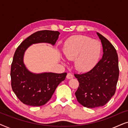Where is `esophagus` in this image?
<instances>
[{
    "instance_id": "esophagus-1",
    "label": "esophagus",
    "mask_w": 128,
    "mask_h": 128,
    "mask_svg": "<svg viewBox=\"0 0 128 128\" xmlns=\"http://www.w3.org/2000/svg\"><path fill=\"white\" fill-rule=\"evenodd\" d=\"M66 78H67L68 79H70V78H73V75L70 73H68L67 76H66Z\"/></svg>"
}]
</instances>
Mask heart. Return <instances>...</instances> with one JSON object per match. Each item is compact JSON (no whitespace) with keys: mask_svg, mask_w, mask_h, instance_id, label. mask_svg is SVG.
<instances>
[{"mask_svg":"<svg viewBox=\"0 0 128 128\" xmlns=\"http://www.w3.org/2000/svg\"><path fill=\"white\" fill-rule=\"evenodd\" d=\"M101 50L100 42L84 36L69 38L63 48L66 58L74 60L75 68L82 72H86L94 67L100 57Z\"/></svg>","mask_w":128,"mask_h":128,"instance_id":"obj_1","label":"heart"}]
</instances>
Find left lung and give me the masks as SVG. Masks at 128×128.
I'll use <instances>...</instances> for the list:
<instances>
[{"label": "left lung", "mask_w": 128, "mask_h": 128, "mask_svg": "<svg viewBox=\"0 0 128 128\" xmlns=\"http://www.w3.org/2000/svg\"><path fill=\"white\" fill-rule=\"evenodd\" d=\"M103 55L96 66L83 74H74L79 86L75 92L78 101L87 108L106 105L114 95L119 78L118 57L114 46L100 33Z\"/></svg>", "instance_id": "obj_1"}]
</instances>
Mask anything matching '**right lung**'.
<instances>
[{
    "label": "right lung",
    "mask_w": 128,
    "mask_h": 128,
    "mask_svg": "<svg viewBox=\"0 0 128 128\" xmlns=\"http://www.w3.org/2000/svg\"><path fill=\"white\" fill-rule=\"evenodd\" d=\"M60 32L42 30L31 34L18 46L11 65V85L17 98L24 104L41 106L51 98L60 82L65 79L67 73H33L26 67L23 62L24 52L32 44L48 43L55 44Z\"/></svg>",
    "instance_id": "obj_1"
}]
</instances>
